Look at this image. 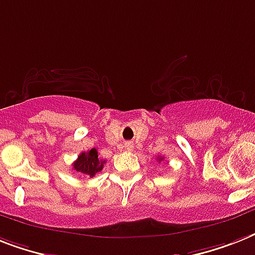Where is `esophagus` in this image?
Segmentation results:
<instances>
[{"label":"esophagus","mask_w":255,"mask_h":255,"mask_svg":"<svg viewBox=\"0 0 255 255\" xmlns=\"http://www.w3.org/2000/svg\"><path fill=\"white\" fill-rule=\"evenodd\" d=\"M124 148L127 149V150H132V149H133V144H132L131 141L126 142V144H124Z\"/></svg>","instance_id":"obj_1"}]
</instances>
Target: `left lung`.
<instances>
[{"label": "left lung", "instance_id": "obj_1", "mask_svg": "<svg viewBox=\"0 0 255 255\" xmlns=\"http://www.w3.org/2000/svg\"><path fill=\"white\" fill-rule=\"evenodd\" d=\"M162 160H163V157H158V158H157V161H158V162H161Z\"/></svg>", "mask_w": 255, "mask_h": 255}]
</instances>
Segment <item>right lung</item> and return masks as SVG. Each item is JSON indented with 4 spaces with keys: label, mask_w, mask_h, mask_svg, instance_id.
Masks as SVG:
<instances>
[{
    "label": "right lung",
    "mask_w": 255,
    "mask_h": 255,
    "mask_svg": "<svg viewBox=\"0 0 255 255\" xmlns=\"http://www.w3.org/2000/svg\"><path fill=\"white\" fill-rule=\"evenodd\" d=\"M105 161L98 158V150L95 148L90 149L88 152H82L73 162V169L81 174L94 177L103 169Z\"/></svg>",
    "instance_id": "right-lung-1"
}]
</instances>
